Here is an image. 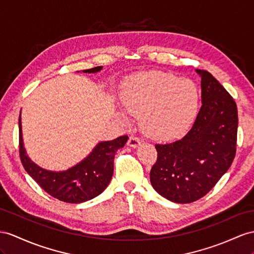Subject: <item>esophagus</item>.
<instances>
[{
    "instance_id": "34e87169",
    "label": "esophagus",
    "mask_w": 254,
    "mask_h": 254,
    "mask_svg": "<svg viewBox=\"0 0 254 254\" xmlns=\"http://www.w3.org/2000/svg\"><path fill=\"white\" fill-rule=\"evenodd\" d=\"M127 144H128V146H131L133 148H136L137 146H139L140 139L136 135H131V136H129V138H128Z\"/></svg>"
}]
</instances>
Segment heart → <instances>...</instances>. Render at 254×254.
<instances>
[{
	"label": "heart",
	"mask_w": 254,
	"mask_h": 254,
	"mask_svg": "<svg viewBox=\"0 0 254 254\" xmlns=\"http://www.w3.org/2000/svg\"><path fill=\"white\" fill-rule=\"evenodd\" d=\"M198 100L193 81L159 70L129 77L122 89L126 109L131 115H141L144 131L159 139L183 135L196 116Z\"/></svg>",
	"instance_id": "1"
}]
</instances>
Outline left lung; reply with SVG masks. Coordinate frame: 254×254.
Listing matches in <instances>:
<instances>
[{
  "label": "left lung",
  "mask_w": 254,
  "mask_h": 254,
  "mask_svg": "<svg viewBox=\"0 0 254 254\" xmlns=\"http://www.w3.org/2000/svg\"><path fill=\"white\" fill-rule=\"evenodd\" d=\"M196 71L201 78V106L196 119L181 139L155 145L158 158L150 171L153 189L180 204L205 196L236 154V103L209 71Z\"/></svg>",
  "instance_id": "1"
}]
</instances>
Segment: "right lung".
<instances>
[{
  "label": "right lung",
  "mask_w": 254,
  "mask_h": 254,
  "mask_svg": "<svg viewBox=\"0 0 254 254\" xmlns=\"http://www.w3.org/2000/svg\"><path fill=\"white\" fill-rule=\"evenodd\" d=\"M101 69L102 66H96L83 71L96 73ZM127 139V135H122L114 140L101 141L79 164L65 172H49L34 164L25 153L19 116V155L24 170L44 191L65 203L87 201L106 189L113 177L115 154Z\"/></svg>",
  "instance_id": "right-lung-1"
}]
</instances>
